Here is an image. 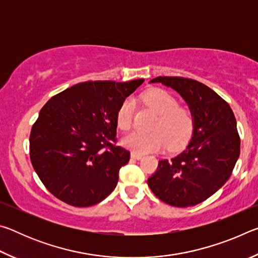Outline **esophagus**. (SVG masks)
I'll return each mask as SVG.
<instances>
[{"mask_svg":"<svg viewBox=\"0 0 258 258\" xmlns=\"http://www.w3.org/2000/svg\"><path fill=\"white\" fill-rule=\"evenodd\" d=\"M131 157H132V158H134V159H141L142 158V155L141 154H138V152L132 151V152H131Z\"/></svg>","mask_w":258,"mask_h":258,"instance_id":"1","label":"esophagus"}]
</instances>
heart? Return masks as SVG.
Masks as SVG:
<instances>
[{"label":"heart","mask_w":258,"mask_h":258,"mask_svg":"<svg viewBox=\"0 0 258 258\" xmlns=\"http://www.w3.org/2000/svg\"><path fill=\"white\" fill-rule=\"evenodd\" d=\"M142 100L158 118L152 124V132H133L123 140V145L138 154L158 151L167 146L171 151L184 148L194 135L195 116L190 108L180 106L172 93L163 89H151L142 95ZM134 101L125 99L116 112V123L121 131L133 126Z\"/></svg>","instance_id":"1"}]
</instances>
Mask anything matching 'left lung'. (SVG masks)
<instances>
[{
	"instance_id": "1",
	"label": "left lung",
	"mask_w": 258,
	"mask_h": 258,
	"mask_svg": "<svg viewBox=\"0 0 258 258\" xmlns=\"http://www.w3.org/2000/svg\"><path fill=\"white\" fill-rule=\"evenodd\" d=\"M177 91L195 116L186 149L171 160H159L148 185L161 202L190 207L205 202L225 184L240 155V137L229 103L207 85L184 77L151 80Z\"/></svg>"
}]
</instances>
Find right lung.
<instances>
[{"mask_svg": "<svg viewBox=\"0 0 258 258\" xmlns=\"http://www.w3.org/2000/svg\"><path fill=\"white\" fill-rule=\"evenodd\" d=\"M143 82L80 83L53 95L41 109L30 131L29 156L55 198L89 207L115 189L131 155L116 145V112Z\"/></svg>", "mask_w": 258, "mask_h": 258, "instance_id": "add662e5", "label": "right lung"}]
</instances>
